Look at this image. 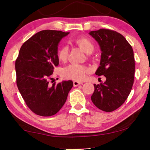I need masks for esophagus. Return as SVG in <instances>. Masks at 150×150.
<instances>
[{
	"mask_svg": "<svg viewBox=\"0 0 150 150\" xmlns=\"http://www.w3.org/2000/svg\"><path fill=\"white\" fill-rule=\"evenodd\" d=\"M81 84H83V83H81V82H78V81H74L73 82L74 87H77V86L81 85Z\"/></svg>",
	"mask_w": 150,
	"mask_h": 150,
	"instance_id": "esophagus-1",
	"label": "esophagus"
}]
</instances>
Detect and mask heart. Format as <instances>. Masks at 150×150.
Here are the masks:
<instances>
[{
    "label": "heart",
    "mask_w": 150,
    "mask_h": 150,
    "mask_svg": "<svg viewBox=\"0 0 150 150\" xmlns=\"http://www.w3.org/2000/svg\"><path fill=\"white\" fill-rule=\"evenodd\" d=\"M74 42L81 46L87 53H91L94 50V45L89 39L85 37L76 38ZM57 57L61 61L65 62L69 57V48L67 46H63L59 49ZM89 71V69L83 65L73 63L65 67L62 71V76L65 79L74 81H83Z\"/></svg>",
    "instance_id": "1"
}]
</instances>
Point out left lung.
<instances>
[{
    "label": "left lung",
    "instance_id": "left-lung-1",
    "mask_svg": "<svg viewBox=\"0 0 150 150\" xmlns=\"http://www.w3.org/2000/svg\"><path fill=\"white\" fill-rule=\"evenodd\" d=\"M89 34L102 50L100 66L96 74L106 77L104 83L94 84L91 99L99 109L112 112L124 103L132 90L135 70L134 52L126 38L115 30L100 28Z\"/></svg>",
    "mask_w": 150,
    "mask_h": 150
}]
</instances>
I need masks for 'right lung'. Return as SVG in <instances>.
Here are the masks:
<instances>
[{
	"mask_svg": "<svg viewBox=\"0 0 150 150\" xmlns=\"http://www.w3.org/2000/svg\"><path fill=\"white\" fill-rule=\"evenodd\" d=\"M69 33L44 30L22 44L16 60V84L28 108L38 115L48 117L59 111L73 87L71 81L50 84L58 66V44Z\"/></svg>",
	"mask_w": 150,
	"mask_h": 150,
	"instance_id": "right-lung-1",
	"label": "right lung"
}]
</instances>
